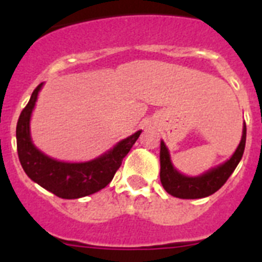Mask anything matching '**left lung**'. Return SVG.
<instances>
[{
  "label": "left lung",
  "instance_id": "obj_1",
  "mask_svg": "<svg viewBox=\"0 0 262 262\" xmlns=\"http://www.w3.org/2000/svg\"><path fill=\"white\" fill-rule=\"evenodd\" d=\"M245 139H247V126L243 127V136L239 147L236 148L235 154L230 160L216 168L210 169L209 172L203 173L198 177H187L176 170L170 161L168 148L165 143L161 140L160 145V180L164 189L170 195L182 200H196L205 198L215 191H217L227 182V180L232 174L235 168L242 160L245 148Z\"/></svg>",
  "mask_w": 262,
  "mask_h": 262
}]
</instances>
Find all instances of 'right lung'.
I'll use <instances>...</instances> for the list:
<instances>
[{
    "label": "right lung",
    "instance_id": "add662e5",
    "mask_svg": "<svg viewBox=\"0 0 262 262\" xmlns=\"http://www.w3.org/2000/svg\"><path fill=\"white\" fill-rule=\"evenodd\" d=\"M41 86L43 82L32 92L17 123V151L23 170L32 181L64 200H76L97 193L110 184L142 131L120 140L110 151L92 161L64 163L51 159L32 144L30 135L31 113Z\"/></svg>",
    "mask_w": 262,
    "mask_h": 262
}]
</instances>
